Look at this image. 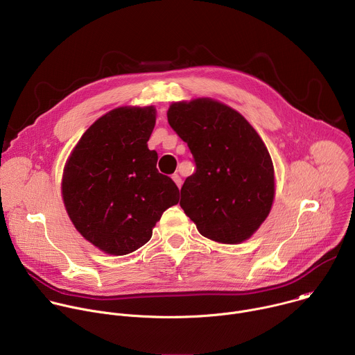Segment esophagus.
I'll return each instance as SVG.
<instances>
[{"label":"esophagus","mask_w":355,"mask_h":355,"mask_svg":"<svg viewBox=\"0 0 355 355\" xmlns=\"http://www.w3.org/2000/svg\"><path fill=\"white\" fill-rule=\"evenodd\" d=\"M173 180H174V182L177 184V187H178V188H181V185H182V180H181V177H180L178 174H173Z\"/></svg>","instance_id":"1"}]
</instances>
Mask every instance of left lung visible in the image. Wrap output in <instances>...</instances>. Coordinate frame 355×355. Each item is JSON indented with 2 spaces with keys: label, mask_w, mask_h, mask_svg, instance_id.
<instances>
[{
  "label": "left lung",
  "mask_w": 355,
  "mask_h": 355,
  "mask_svg": "<svg viewBox=\"0 0 355 355\" xmlns=\"http://www.w3.org/2000/svg\"><path fill=\"white\" fill-rule=\"evenodd\" d=\"M167 118L195 163L181 188L185 215L211 240H247L268 216L275 191L261 137L239 112L209 98L174 103Z\"/></svg>",
  "instance_id": "1"
}]
</instances>
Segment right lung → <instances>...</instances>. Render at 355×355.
<instances>
[{
    "instance_id": "obj_1",
    "label": "right lung",
    "mask_w": 355,
    "mask_h": 355,
    "mask_svg": "<svg viewBox=\"0 0 355 355\" xmlns=\"http://www.w3.org/2000/svg\"><path fill=\"white\" fill-rule=\"evenodd\" d=\"M156 110L116 108L94 122L66 164L63 200L76 229L108 254L146 244L163 212L178 204L175 182L159 173L147 141Z\"/></svg>"
}]
</instances>
